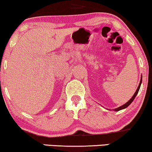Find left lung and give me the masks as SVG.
Listing matches in <instances>:
<instances>
[{
    "label": "left lung",
    "instance_id": "8db88e82",
    "mask_svg": "<svg viewBox=\"0 0 152 152\" xmlns=\"http://www.w3.org/2000/svg\"><path fill=\"white\" fill-rule=\"evenodd\" d=\"M142 81V76H141V79H140V84H139V86H138V87H137V90H136L135 93H134L133 96H132V97H131V98L130 99V100H128V102H126V104H124V105H122V106L119 107H118V108H116V109H114V111H120V110H121V109H126V107H128V106H129V105L130 104H131V103L132 102V101L134 100V99L135 98L136 95H137L138 92H139V90H140V86H141Z\"/></svg>",
    "mask_w": 152,
    "mask_h": 152
}]
</instances>
